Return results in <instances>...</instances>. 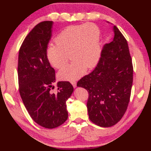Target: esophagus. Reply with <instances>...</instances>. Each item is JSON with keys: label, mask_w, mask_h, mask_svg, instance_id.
I'll list each match as a JSON object with an SVG mask.
<instances>
[{"label": "esophagus", "mask_w": 151, "mask_h": 151, "mask_svg": "<svg viewBox=\"0 0 151 151\" xmlns=\"http://www.w3.org/2000/svg\"><path fill=\"white\" fill-rule=\"evenodd\" d=\"M71 84H72V85H73L74 88H76V81H72V82H71Z\"/></svg>", "instance_id": "34e87169"}]
</instances>
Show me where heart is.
I'll list each match as a JSON object with an SVG mask.
<instances>
[{
  "mask_svg": "<svg viewBox=\"0 0 151 151\" xmlns=\"http://www.w3.org/2000/svg\"><path fill=\"white\" fill-rule=\"evenodd\" d=\"M56 45L48 47L46 57L52 67L60 69L69 60L73 61L61 69L58 77L73 81L81 77L86 68H91L99 62L101 54V32L93 23L70 26L55 39Z\"/></svg>",
  "mask_w": 151,
  "mask_h": 151,
  "instance_id": "heart-1",
  "label": "heart"
}]
</instances>
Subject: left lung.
<instances>
[{
    "mask_svg": "<svg viewBox=\"0 0 151 151\" xmlns=\"http://www.w3.org/2000/svg\"><path fill=\"white\" fill-rule=\"evenodd\" d=\"M114 39L106 44L93 72L78 81L88 93L91 121L101 127L116 124L126 112L131 97L133 66L127 40L116 26Z\"/></svg>",
    "mask_w": 151,
    "mask_h": 151,
    "instance_id": "left-lung-1",
    "label": "left lung"
}]
</instances>
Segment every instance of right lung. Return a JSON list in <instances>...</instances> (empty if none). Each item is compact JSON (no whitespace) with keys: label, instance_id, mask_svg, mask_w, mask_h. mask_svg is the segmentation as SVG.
<instances>
[{"label":"right lung","instance_id":"1","mask_svg":"<svg viewBox=\"0 0 151 151\" xmlns=\"http://www.w3.org/2000/svg\"><path fill=\"white\" fill-rule=\"evenodd\" d=\"M52 21H43L33 28L20 48L18 61L19 93L33 121L47 129H54L68 119L66 102L74 91L68 81L57 83L52 93L55 69L48 63L46 51L52 35Z\"/></svg>","mask_w":151,"mask_h":151}]
</instances>
